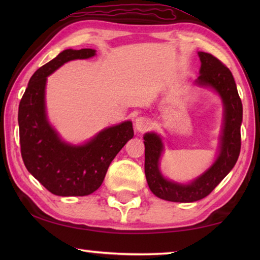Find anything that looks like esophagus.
Wrapping results in <instances>:
<instances>
[{"label": "esophagus", "mask_w": 260, "mask_h": 260, "mask_svg": "<svg viewBox=\"0 0 260 260\" xmlns=\"http://www.w3.org/2000/svg\"><path fill=\"white\" fill-rule=\"evenodd\" d=\"M152 125V121L151 119H149L148 117H139L135 119L134 122V126H135V129L140 132V133H142V132H146L149 128H150Z\"/></svg>", "instance_id": "1"}]
</instances>
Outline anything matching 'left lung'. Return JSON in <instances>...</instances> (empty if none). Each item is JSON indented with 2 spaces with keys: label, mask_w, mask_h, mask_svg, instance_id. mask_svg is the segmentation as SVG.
Wrapping results in <instances>:
<instances>
[{
  "label": "left lung",
  "mask_w": 260,
  "mask_h": 260,
  "mask_svg": "<svg viewBox=\"0 0 260 260\" xmlns=\"http://www.w3.org/2000/svg\"><path fill=\"white\" fill-rule=\"evenodd\" d=\"M201 60L200 77L195 85L210 88L221 99L223 121L219 140L217 158L204 173L188 183L165 178L159 169V160L164 152V142L159 134L149 132L144 139V172L148 186L153 195L161 200L178 203H191L209 195L231 172L236 164L241 150V124L243 108L230 69L208 52L199 51Z\"/></svg>",
  "instance_id": "left-lung-1"
}]
</instances>
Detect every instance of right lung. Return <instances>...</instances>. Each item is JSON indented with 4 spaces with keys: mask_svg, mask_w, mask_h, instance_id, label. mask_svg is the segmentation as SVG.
Segmentation results:
<instances>
[{
    "mask_svg": "<svg viewBox=\"0 0 260 260\" xmlns=\"http://www.w3.org/2000/svg\"><path fill=\"white\" fill-rule=\"evenodd\" d=\"M95 49H67L35 71L19 103L21 157L28 172L57 196H87L101 187L113 158L134 136L131 120L107 127L82 144L60 138L47 116V78L61 65L87 59Z\"/></svg>",
    "mask_w": 260,
    "mask_h": 260,
    "instance_id": "1",
    "label": "right lung"
}]
</instances>
